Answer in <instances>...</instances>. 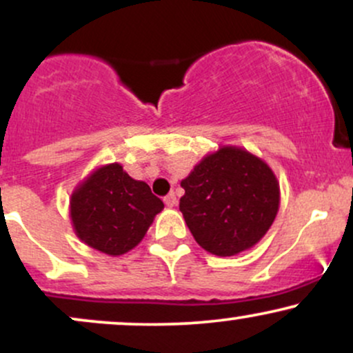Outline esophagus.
<instances>
[{"instance_id":"1","label":"esophagus","mask_w":353,"mask_h":353,"mask_svg":"<svg viewBox=\"0 0 353 353\" xmlns=\"http://www.w3.org/2000/svg\"><path fill=\"white\" fill-rule=\"evenodd\" d=\"M164 202H165V205H168V208H174V205L177 204V199H176V196H174V194H168V196L164 197Z\"/></svg>"}]
</instances>
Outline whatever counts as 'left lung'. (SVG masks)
<instances>
[{
  "instance_id": "8db88e82",
  "label": "left lung",
  "mask_w": 353,
  "mask_h": 353,
  "mask_svg": "<svg viewBox=\"0 0 353 353\" xmlns=\"http://www.w3.org/2000/svg\"><path fill=\"white\" fill-rule=\"evenodd\" d=\"M179 209L196 242L230 257L250 249L274 224L281 189L265 161L237 145L202 157L185 179Z\"/></svg>"
}]
</instances>
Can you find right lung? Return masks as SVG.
Segmentation results:
<instances>
[{
    "mask_svg": "<svg viewBox=\"0 0 353 353\" xmlns=\"http://www.w3.org/2000/svg\"><path fill=\"white\" fill-rule=\"evenodd\" d=\"M164 202L144 181H136L119 163L99 165L72 190L70 217L84 244L123 255L143 241Z\"/></svg>",
    "mask_w": 353,
    "mask_h": 353,
    "instance_id": "obj_1",
    "label": "right lung"
}]
</instances>
